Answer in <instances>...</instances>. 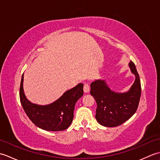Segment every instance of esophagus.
I'll return each instance as SVG.
<instances>
[{
	"mask_svg": "<svg viewBox=\"0 0 160 160\" xmlns=\"http://www.w3.org/2000/svg\"><path fill=\"white\" fill-rule=\"evenodd\" d=\"M90 91V87L88 84L85 83L84 84V93H89Z\"/></svg>",
	"mask_w": 160,
	"mask_h": 160,
	"instance_id": "1",
	"label": "esophagus"
}]
</instances>
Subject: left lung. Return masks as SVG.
I'll use <instances>...</instances> for the list:
<instances>
[{
  "label": "left lung",
  "mask_w": 160,
  "mask_h": 160,
  "mask_svg": "<svg viewBox=\"0 0 160 160\" xmlns=\"http://www.w3.org/2000/svg\"><path fill=\"white\" fill-rule=\"evenodd\" d=\"M135 75L134 83L127 92L112 91L104 80H96L91 84L90 93L97 103L96 118L98 123L107 127L121 125L132 117L138 107L141 96L140 76L135 64L128 63Z\"/></svg>",
  "instance_id": "left-lung-1"
}]
</instances>
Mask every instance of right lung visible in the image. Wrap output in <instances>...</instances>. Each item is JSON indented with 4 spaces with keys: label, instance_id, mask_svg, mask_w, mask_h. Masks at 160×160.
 <instances>
[{
    "label": "right lung",
    "instance_id": "add662e5",
    "mask_svg": "<svg viewBox=\"0 0 160 160\" xmlns=\"http://www.w3.org/2000/svg\"><path fill=\"white\" fill-rule=\"evenodd\" d=\"M24 73L20 87V100L27 115L36 127L49 131H64L71 125L76 102L83 96V84L65 91L53 102L47 105L33 104L26 98L23 89Z\"/></svg>",
    "mask_w": 160,
    "mask_h": 160
}]
</instances>
